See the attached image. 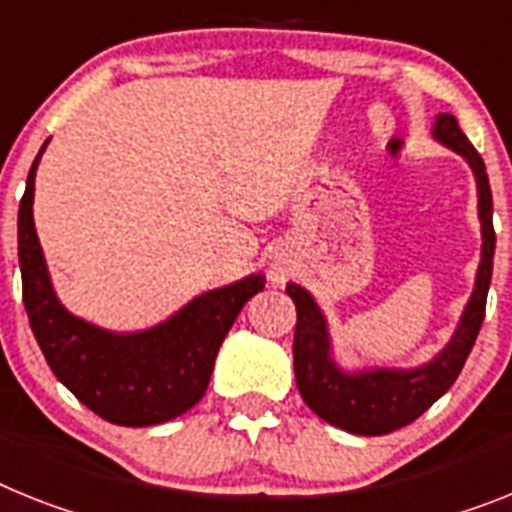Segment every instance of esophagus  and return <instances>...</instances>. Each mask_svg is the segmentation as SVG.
<instances>
[{
    "label": "esophagus",
    "instance_id": "1",
    "mask_svg": "<svg viewBox=\"0 0 512 512\" xmlns=\"http://www.w3.org/2000/svg\"><path fill=\"white\" fill-rule=\"evenodd\" d=\"M283 273H286V268H281V265H273V273H270V276H273V281H281Z\"/></svg>",
    "mask_w": 512,
    "mask_h": 512
}]
</instances>
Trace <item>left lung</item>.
<instances>
[{"mask_svg":"<svg viewBox=\"0 0 512 512\" xmlns=\"http://www.w3.org/2000/svg\"><path fill=\"white\" fill-rule=\"evenodd\" d=\"M432 137L445 148L455 150L471 166L479 195V223H482V260L476 268L474 291L468 296L458 328L422 367H369L343 369L333 359L328 317L317 307L315 296L299 283H286V294L296 304L294 333V372L296 388L304 403L320 419L351 435L377 437L406 427L448 393L455 377L461 375L468 354L474 349L479 328L487 309L492 260H495V229H492V190H489L487 166L468 137L458 127L453 114H437Z\"/></svg>","mask_w":512,"mask_h":512,"instance_id":"obj_1","label":"left lung"}]
</instances>
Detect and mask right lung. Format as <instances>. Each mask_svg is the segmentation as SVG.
Segmentation results:
<instances>
[{"label": "right lung", "mask_w": 512, "mask_h": 512, "mask_svg": "<svg viewBox=\"0 0 512 512\" xmlns=\"http://www.w3.org/2000/svg\"><path fill=\"white\" fill-rule=\"evenodd\" d=\"M46 145L30 166L17 213V255L30 330L64 388L119 427H153L187 414L208 390L216 354L244 304L265 289L263 273L210 289L169 320L114 333L72 315L51 286L36 223L33 190Z\"/></svg>", "instance_id": "obj_1"}]
</instances>
